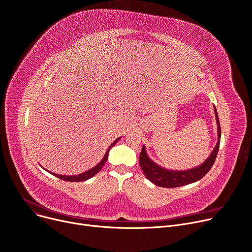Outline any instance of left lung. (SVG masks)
<instances>
[{
  "label": "left lung",
  "mask_w": 252,
  "mask_h": 252,
  "mask_svg": "<svg viewBox=\"0 0 252 252\" xmlns=\"http://www.w3.org/2000/svg\"><path fill=\"white\" fill-rule=\"evenodd\" d=\"M216 110V109H215ZM216 118L218 122V133H219V141L213 151L210 158L206 159L203 164L197 168L191 169L188 171H169L165 170L158 165H156L153 160L150 159L145 153L144 146H142L141 153L139 155V165L145 175V177L154 184L159 187L166 188H175L190 183L196 182L208 174L212 169L214 162L217 158V155L220 149V126L218 113L216 111Z\"/></svg>",
  "instance_id": "8db88e82"
}]
</instances>
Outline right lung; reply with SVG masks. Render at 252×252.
Wrapping results in <instances>:
<instances>
[{
    "mask_svg": "<svg viewBox=\"0 0 252 252\" xmlns=\"http://www.w3.org/2000/svg\"><path fill=\"white\" fill-rule=\"evenodd\" d=\"M120 138H117L111 145H110V147L108 149V152L106 153V155H105V157H103V158H102V160L99 162V164H97L95 167H94L93 169H91V170H88V171H86V172H84V173H82V174H79V175H75V176H65V175H58V174H54V173H52L54 176H56V177H58V178H60V179H62V180H64V181H68V182H81V181H85V180H87V179H90V178H92V177H94L95 174H97L100 170H101V168H102V166L105 165V162L107 161V158H108V156H109V152H110V150L112 149V147L117 143V141L119 140ZM51 173V172H50Z\"/></svg>",
    "mask_w": 252,
    "mask_h": 252,
    "instance_id": "obj_1",
    "label": "right lung"
}]
</instances>
